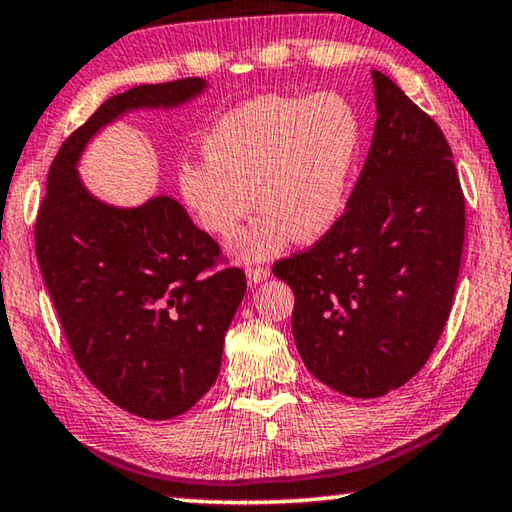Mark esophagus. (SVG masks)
Segmentation results:
<instances>
[{
	"mask_svg": "<svg viewBox=\"0 0 512 512\" xmlns=\"http://www.w3.org/2000/svg\"><path fill=\"white\" fill-rule=\"evenodd\" d=\"M246 275H248V282H250V284H257V282H262V280H266L268 275H271V268H268V266H253V264H250V266L246 268Z\"/></svg>",
	"mask_w": 512,
	"mask_h": 512,
	"instance_id": "obj_1",
	"label": "esophagus"
}]
</instances>
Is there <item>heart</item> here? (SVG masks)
<instances>
[{
  "mask_svg": "<svg viewBox=\"0 0 512 512\" xmlns=\"http://www.w3.org/2000/svg\"><path fill=\"white\" fill-rule=\"evenodd\" d=\"M359 142L357 110L341 94H268L214 121L203 160L180 164L178 189L214 237H230L257 205L262 214L237 239L235 253L264 259L289 237L307 244L334 228Z\"/></svg>",
  "mask_w": 512,
  "mask_h": 512,
  "instance_id": "1",
  "label": "heart"
}]
</instances>
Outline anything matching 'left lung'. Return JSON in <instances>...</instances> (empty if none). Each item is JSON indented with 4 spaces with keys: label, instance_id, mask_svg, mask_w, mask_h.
Here are the masks:
<instances>
[{
    "label": "left lung",
    "instance_id": "8db88e82",
    "mask_svg": "<svg viewBox=\"0 0 512 512\" xmlns=\"http://www.w3.org/2000/svg\"><path fill=\"white\" fill-rule=\"evenodd\" d=\"M377 124L348 207L314 246L273 264L311 375L350 397L404 386L452 311L465 196L440 126L372 69Z\"/></svg>",
    "mask_w": 512,
    "mask_h": 512
}]
</instances>
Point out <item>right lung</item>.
<instances>
[{"label":"right lung","mask_w":512,"mask_h":512,"mask_svg":"<svg viewBox=\"0 0 512 512\" xmlns=\"http://www.w3.org/2000/svg\"><path fill=\"white\" fill-rule=\"evenodd\" d=\"M203 88L180 79L103 101L58 149L36 219L38 264L76 363L110 402L146 420L176 418L210 391L246 275L219 268V244L178 201L106 205L81 185L76 162L126 110L173 108Z\"/></svg>","instance_id":"1"}]
</instances>
